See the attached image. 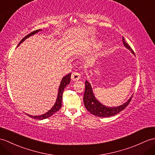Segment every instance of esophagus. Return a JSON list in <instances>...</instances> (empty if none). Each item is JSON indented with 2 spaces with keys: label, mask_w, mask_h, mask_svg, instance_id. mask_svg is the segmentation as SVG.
I'll return each mask as SVG.
<instances>
[{
  "label": "esophagus",
  "mask_w": 155,
  "mask_h": 155,
  "mask_svg": "<svg viewBox=\"0 0 155 155\" xmlns=\"http://www.w3.org/2000/svg\"><path fill=\"white\" fill-rule=\"evenodd\" d=\"M71 80L73 81H78L79 79L81 78V74L77 72H73L71 74Z\"/></svg>",
  "instance_id": "1"
}]
</instances>
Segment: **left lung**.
Instances as JSON below:
<instances>
[{"label": "left lung", "mask_w": 155, "mask_h": 155, "mask_svg": "<svg viewBox=\"0 0 155 155\" xmlns=\"http://www.w3.org/2000/svg\"><path fill=\"white\" fill-rule=\"evenodd\" d=\"M123 42L124 45L126 47L127 49L131 50L132 53L135 54V53L133 51V49L131 48L125 41L124 40V38H123ZM131 96L130 98L129 99L127 102H125L123 105L117 107H107L105 106L102 105L100 104L98 100H97L93 94V92L92 90V87L89 82L86 81L85 82V91L84 94V104L87 110L91 112L92 114L96 116L100 117H110L112 116L120 113L121 111L124 110L128 105L129 102H131V100L132 99Z\"/></svg>", "instance_id": "1"}]
</instances>
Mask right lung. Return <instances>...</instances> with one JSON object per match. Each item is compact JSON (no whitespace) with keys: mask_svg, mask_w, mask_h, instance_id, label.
Wrapping results in <instances>:
<instances>
[{"mask_svg":"<svg viewBox=\"0 0 155 155\" xmlns=\"http://www.w3.org/2000/svg\"><path fill=\"white\" fill-rule=\"evenodd\" d=\"M41 30H35L33 31L31 33H30L29 34H28L27 35H26L20 41V43L18 45V46L21 42H23L25 39H27L28 38H29L31 35H34L35 34H36L37 32H38L39 31H40ZM71 74L69 73L67 75H66L65 77H64L62 79V81L61 82V84L59 86V91H58V96H57V101L55 104V105L53 106V107L49 111H48L46 114H44V115H41V116H30L31 117L34 118V119H36V120H44V119H46L48 118L50 116H51L52 115H53L55 113H56L57 111H58L61 107V105H62V98H63V91H64V88L66 87V86L70 83V81H71Z\"/></svg>","mask_w":155,"mask_h":155,"instance_id":"obj_1","label":"right lung"}]
</instances>
